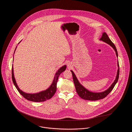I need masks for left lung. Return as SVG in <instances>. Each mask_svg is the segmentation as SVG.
Instances as JSON below:
<instances>
[{
  "instance_id": "8db88e82",
  "label": "left lung",
  "mask_w": 132,
  "mask_h": 132,
  "mask_svg": "<svg viewBox=\"0 0 132 132\" xmlns=\"http://www.w3.org/2000/svg\"><path fill=\"white\" fill-rule=\"evenodd\" d=\"M100 40L106 43L107 44H109L111 47H112V48L115 51L116 56L118 57V52H117V51L116 50V48L115 45L111 42V40L110 39V38L107 36L106 32H103L102 37L100 38ZM117 65L118 67V69L117 70V76L116 77V79H115V81L112 83V84L111 85V86L107 89L104 92H101V93L92 92L90 91H89L85 87H84L78 81L77 77H76L75 74L74 73V72L72 70H71V71L72 73L73 81L74 82L77 94L82 99L85 100H88V101H97L99 100L103 99L104 97H105L107 95L111 92V90L113 89V88L114 87L115 85L118 82V80L119 79V65L118 61L117 62Z\"/></svg>"
}]
</instances>
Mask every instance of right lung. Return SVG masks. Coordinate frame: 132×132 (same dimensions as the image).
Here are the masks:
<instances>
[{"instance_id":"right-lung-1","label":"right lung","mask_w":132,"mask_h":132,"mask_svg":"<svg viewBox=\"0 0 132 132\" xmlns=\"http://www.w3.org/2000/svg\"><path fill=\"white\" fill-rule=\"evenodd\" d=\"M15 49V50H16ZM66 65H64L62 67H61L60 69H59L55 73V75L54 76V78L53 79V82L52 84L51 85L50 87L48 88L47 89L40 92L39 93H36V94H27L23 92L22 91L18 86H17V84L15 79V77L14 76V72H13V67L12 68V79L14 85H15V87L19 92V93L21 94L28 101H31L34 102H43L44 101H47L48 100L50 99L53 95L55 94L56 91L57 82L58 81V79L59 77V76L60 74L63 72L65 70L66 68Z\"/></svg>"}]
</instances>
